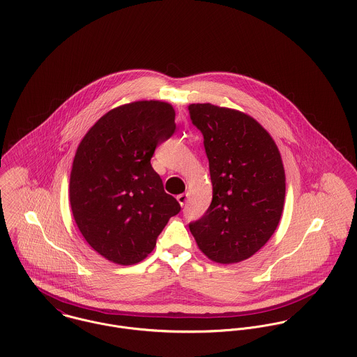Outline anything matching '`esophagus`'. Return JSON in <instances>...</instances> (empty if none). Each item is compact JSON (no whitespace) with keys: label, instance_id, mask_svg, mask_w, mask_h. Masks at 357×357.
Masks as SVG:
<instances>
[{"label":"esophagus","instance_id":"esophagus-1","mask_svg":"<svg viewBox=\"0 0 357 357\" xmlns=\"http://www.w3.org/2000/svg\"><path fill=\"white\" fill-rule=\"evenodd\" d=\"M176 199H178V202L183 206V205L186 204V201H188V193H182V195H179V196L176 197Z\"/></svg>","mask_w":357,"mask_h":357}]
</instances>
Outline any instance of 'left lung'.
Here are the masks:
<instances>
[{"mask_svg":"<svg viewBox=\"0 0 357 357\" xmlns=\"http://www.w3.org/2000/svg\"><path fill=\"white\" fill-rule=\"evenodd\" d=\"M209 161L212 202L189 225L211 260L231 264L253 256L277 230L284 169L271 135L253 118L212 104H190Z\"/></svg>","mask_w":357,"mask_h":357,"instance_id":"obj_1","label":"left lung"}]
</instances>
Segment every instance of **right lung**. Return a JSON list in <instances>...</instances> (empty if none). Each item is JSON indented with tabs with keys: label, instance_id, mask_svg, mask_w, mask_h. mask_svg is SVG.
Wrapping results in <instances>:
<instances>
[{
	"label": "right lung",
	"instance_id": "1",
	"mask_svg": "<svg viewBox=\"0 0 357 357\" xmlns=\"http://www.w3.org/2000/svg\"><path fill=\"white\" fill-rule=\"evenodd\" d=\"M175 111L161 101H135L98 120L78 146L70 178L74 219L87 243L107 260H144L179 202L164 192L151 159L175 132Z\"/></svg>",
	"mask_w": 357,
	"mask_h": 357
}]
</instances>
